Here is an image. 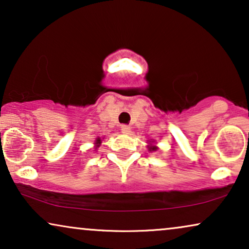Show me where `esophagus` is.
I'll list each match as a JSON object with an SVG mask.
<instances>
[{
    "instance_id": "esophagus-1",
    "label": "esophagus",
    "mask_w": 249,
    "mask_h": 249,
    "mask_svg": "<svg viewBox=\"0 0 249 249\" xmlns=\"http://www.w3.org/2000/svg\"><path fill=\"white\" fill-rule=\"evenodd\" d=\"M130 130H131V128L129 127V125H125V124L121 125V131H122V134L129 135V134H130Z\"/></svg>"
}]
</instances>
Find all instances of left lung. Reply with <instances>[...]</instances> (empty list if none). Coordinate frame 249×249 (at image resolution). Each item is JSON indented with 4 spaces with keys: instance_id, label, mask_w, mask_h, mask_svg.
I'll list each match as a JSON object with an SVG mask.
<instances>
[{
    "instance_id": "left-lung-1",
    "label": "left lung",
    "mask_w": 249,
    "mask_h": 249,
    "mask_svg": "<svg viewBox=\"0 0 249 249\" xmlns=\"http://www.w3.org/2000/svg\"><path fill=\"white\" fill-rule=\"evenodd\" d=\"M156 148H158V147H156V146L152 145L151 142H149V146H148V149H149V151H156Z\"/></svg>"
}]
</instances>
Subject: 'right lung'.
<instances>
[{
    "instance_id": "right-lung-1",
    "label": "right lung",
    "mask_w": 249,
    "mask_h": 249,
    "mask_svg": "<svg viewBox=\"0 0 249 249\" xmlns=\"http://www.w3.org/2000/svg\"><path fill=\"white\" fill-rule=\"evenodd\" d=\"M101 142H102L101 138H96V142H95V146H96V147H98V146L101 145Z\"/></svg>"
}]
</instances>
